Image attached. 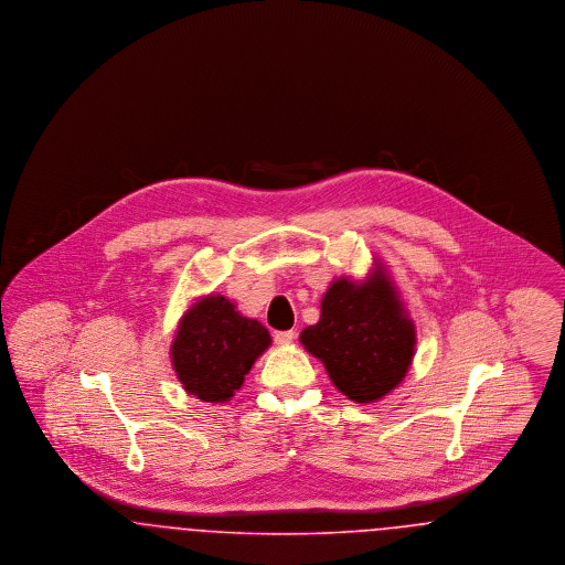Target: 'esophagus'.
<instances>
[{
  "instance_id": "esophagus-1",
  "label": "esophagus",
  "mask_w": 565,
  "mask_h": 565,
  "mask_svg": "<svg viewBox=\"0 0 565 565\" xmlns=\"http://www.w3.org/2000/svg\"><path fill=\"white\" fill-rule=\"evenodd\" d=\"M275 343L277 345H290L295 341V330H281V332H275Z\"/></svg>"
}]
</instances>
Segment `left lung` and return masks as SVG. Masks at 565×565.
Masks as SVG:
<instances>
[{"mask_svg":"<svg viewBox=\"0 0 565 565\" xmlns=\"http://www.w3.org/2000/svg\"><path fill=\"white\" fill-rule=\"evenodd\" d=\"M320 309V322L300 332V343L334 387L358 404L394 392L413 364L417 332L387 267L375 258L364 279L337 277Z\"/></svg>","mask_w":565,"mask_h":565,"instance_id":"8db88e82","label":"left lung"}]
</instances>
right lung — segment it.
Instances as JSON below:
<instances>
[{"instance_id": "add662e5", "label": "right lung", "mask_w": 565, "mask_h": 565, "mask_svg": "<svg viewBox=\"0 0 565 565\" xmlns=\"http://www.w3.org/2000/svg\"><path fill=\"white\" fill-rule=\"evenodd\" d=\"M269 348L263 323L242 316L226 296L205 295L180 318L169 353L186 394L203 403H228Z\"/></svg>"}]
</instances>
